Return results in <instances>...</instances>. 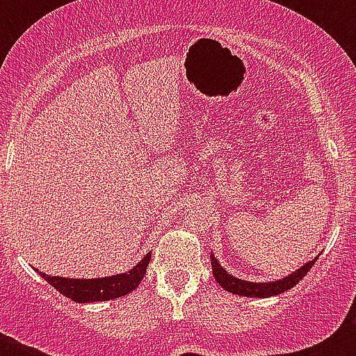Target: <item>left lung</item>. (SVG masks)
Returning <instances> with one entry per match:
<instances>
[{
  "mask_svg": "<svg viewBox=\"0 0 356 356\" xmlns=\"http://www.w3.org/2000/svg\"><path fill=\"white\" fill-rule=\"evenodd\" d=\"M318 257H315L314 260L307 261V264L301 265L298 270H294L293 274L286 275V277L277 279V281L272 282H250V281H243V279L234 277V275L229 274L218 260L215 258V254H210V261H211V272H213V277L218 284L222 286L225 291L232 294H239V296H246V298H268V296H275V294H281L284 291H288L291 288L298 284L301 279L307 275V272L314 267V264L317 261Z\"/></svg>",
  "mask_w": 356,
  "mask_h": 356,
  "instance_id": "left-lung-1",
  "label": "left lung"
}]
</instances>
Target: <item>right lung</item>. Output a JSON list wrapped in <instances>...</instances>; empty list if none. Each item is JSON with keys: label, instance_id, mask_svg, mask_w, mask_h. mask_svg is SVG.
Listing matches in <instances>:
<instances>
[{"label": "right lung", "instance_id": "obj_1", "mask_svg": "<svg viewBox=\"0 0 356 356\" xmlns=\"http://www.w3.org/2000/svg\"><path fill=\"white\" fill-rule=\"evenodd\" d=\"M149 258H152V253H146V257L141 261H138L131 270L98 279L60 277V275H48L44 272H39V268H35V272L48 284H51L56 291H60L63 296L70 298L72 301H77V303H95V301H108L115 300V298L125 296V294L138 288L146 274Z\"/></svg>", "mask_w": 356, "mask_h": 356}]
</instances>
